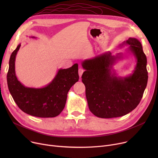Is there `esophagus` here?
<instances>
[{
    "label": "esophagus",
    "mask_w": 158,
    "mask_h": 158,
    "mask_svg": "<svg viewBox=\"0 0 158 158\" xmlns=\"http://www.w3.org/2000/svg\"><path fill=\"white\" fill-rule=\"evenodd\" d=\"M83 72H84L83 69H81V68H80V69H79V77H81L82 75V73H83Z\"/></svg>",
    "instance_id": "esophagus-1"
}]
</instances>
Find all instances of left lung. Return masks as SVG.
<instances>
[{
	"label": "left lung",
	"mask_w": 158,
	"mask_h": 158,
	"mask_svg": "<svg viewBox=\"0 0 158 158\" xmlns=\"http://www.w3.org/2000/svg\"><path fill=\"white\" fill-rule=\"evenodd\" d=\"M128 46L127 52L133 56L136 64L129 76H120L113 66L124 54L111 55L106 52L82 61L85 72L82 81L86 87L89 109L96 117L102 118L119 117L135 110L143 97L148 81L147 57L140 41L129 38L119 46Z\"/></svg>",
	"instance_id": "obj_1"
}]
</instances>
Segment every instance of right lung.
<instances>
[{"instance_id":"add662e5","label":"right lung","mask_w":158,"mask_h":158,"mask_svg":"<svg viewBox=\"0 0 158 158\" xmlns=\"http://www.w3.org/2000/svg\"><path fill=\"white\" fill-rule=\"evenodd\" d=\"M20 46L19 44L10 56L7 74L8 88L13 100L22 111L28 114L40 118L55 117L63 110L69 91L79 81L78 64L58 70L52 81L44 87L25 86L15 73L16 56Z\"/></svg>"}]
</instances>
